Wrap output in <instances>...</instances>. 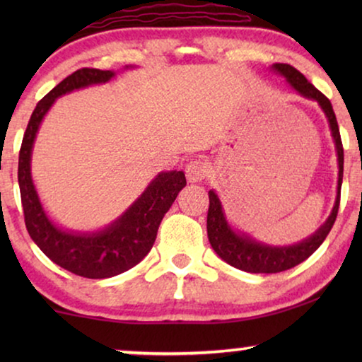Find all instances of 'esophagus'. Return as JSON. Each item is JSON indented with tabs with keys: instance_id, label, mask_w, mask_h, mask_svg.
<instances>
[{
	"instance_id": "obj_1",
	"label": "esophagus",
	"mask_w": 362,
	"mask_h": 362,
	"mask_svg": "<svg viewBox=\"0 0 362 362\" xmlns=\"http://www.w3.org/2000/svg\"><path fill=\"white\" fill-rule=\"evenodd\" d=\"M209 173V166L204 160H192L186 165V177L189 182H201Z\"/></svg>"
}]
</instances>
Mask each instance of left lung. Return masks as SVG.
I'll use <instances>...</instances> for the list:
<instances>
[{
	"label": "left lung",
	"instance_id": "left-lung-1",
	"mask_svg": "<svg viewBox=\"0 0 362 362\" xmlns=\"http://www.w3.org/2000/svg\"><path fill=\"white\" fill-rule=\"evenodd\" d=\"M275 72L286 78V82L295 88L296 92L311 100H316L320 103L321 110L325 112L326 118H328L331 135H333L336 153H338V194H336V202L333 211L323 226L310 235L308 239L298 242L295 245L288 247H272L267 244H260L252 239L250 235L240 234L235 232L229 226L226 219L224 211H222V204L219 197L214 191H209V211H207V237L212 249L222 260L227 264L235 267V269L250 272V274H279V272L288 270L291 267L301 264V262L308 259L318 247L323 244L326 235L329 234L331 227H333L336 216H338L339 209V197H341V185H343V165H344V151L343 143H341V135L338 122H336V115L333 110V105L316 88L313 83L306 81V77L290 64H274L272 66Z\"/></svg>",
	"mask_w": 362,
	"mask_h": 362
}]
</instances>
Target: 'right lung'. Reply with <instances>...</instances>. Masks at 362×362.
I'll list each match as a JSON object with an SVG mask.
<instances>
[{
    "instance_id": "1",
    "label": "right lung",
    "mask_w": 362,
    "mask_h": 362,
    "mask_svg": "<svg viewBox=\"0 0 362 362\" xmlns=\"http://www.w3.org/2000/svg\"><path fill=\"white\" fill-rule=\"evenodd\" d=\"M112 77H115L113 71L83 67L57 83L34 108L19 150L18 182L29 235L54 264L86 279H108L140 264L155 244L163 217L186 186L182 171L160 173L115 222L92 234L59 229L49 219L31 177V153L39 125L56 98L93 83H105Z\"/></svg>"
}]
</instances>
